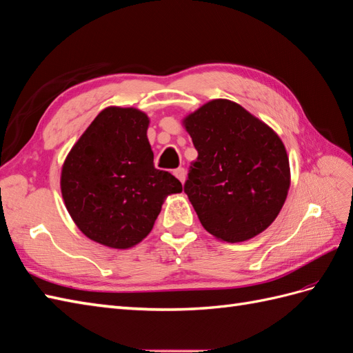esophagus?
<instances>
[{"label":"esophagus","mask_w":353,"mask_h":353,"mask_svg":"<svg viewBox=\"0 0 353 353\" xmlns=\"http://www.w3.org/2000/svg\"><path fill=\"white\" fill-rule=\"evenodd\" d=\"M174 175L179 179V181L184 183L185 181V169L184 168H178L174 170Z\"/></svg>","instance_id":"1"}]
</instances>
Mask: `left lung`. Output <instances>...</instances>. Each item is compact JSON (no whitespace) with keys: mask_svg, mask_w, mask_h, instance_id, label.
Returning a JSON list of instances; mask_svg holds the SVG:
<instances>
[{"mask_svg":"<svg viewBox=\"0 0 353 353\" xmlns=\"http://www.w3.org/2000/svg\"><path fill=\"white\" fill-rule=\"evenodd\" d=\"M183 125L197 150L184 192L202 226L226 243L259 235L277 219L290 185L279 134L226 99L205 103Z\"/></svg>","mask_w":353,"mask_h":353,"instance_id":"left-lung-1","label":"left lung"}]
</instances>
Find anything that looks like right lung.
Masks as SVG:
<instances>
[{"instance_id": "1", "label": "right lung", "mask_w": 353, "mask_h": 353, "mask_svg": "<svg viewBox=\"0 0 353 353\" xmlns=\"http://www.w3.org/2000/svg\"><path fill=\"white\" fill-rule=\"evenodd\" d=\"M150 118L134 108L103 109L68 152L61 169L65 208L85 236L130 248L147 236L169 194L183 185L154 168Z\"/></svg>"}]
</instances>
